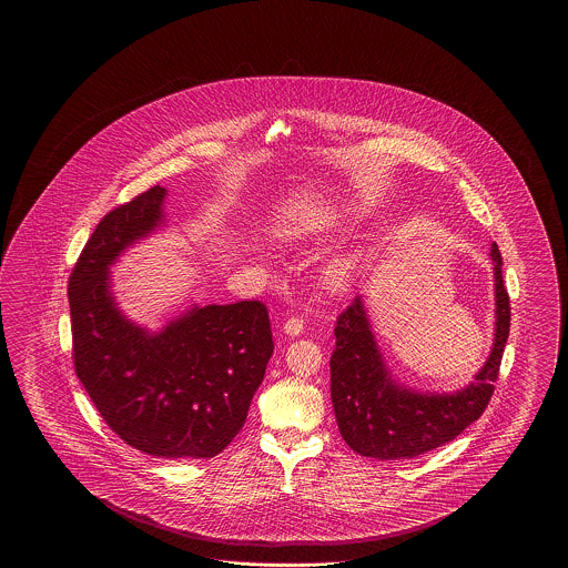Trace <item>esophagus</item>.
Here are the masks:
<instances>
[{
    "mask_svg": "<svg viewBox=\"0 0 568 568\" xmlns=\"http://www.w3.org/2000/svg\"><path fill=\"white\" fill-rule=\"evenodd\" d=\"M283 329H285V334H290V336H297V334H302V329H304V320L290 317V320L283 324Z\"/></svg>",
    "mask_w": 568,
    "mask_h": 568,
    "instance_id": "34e87169",
    "label": "esophagus"
}]
</instances>
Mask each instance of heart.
I'll return each mask as SVG.
<instances>
[{
    "label": "heart",
    "mask_w": 568,
    "mask_h": 568,
    "mask_svg": "<svg viewBox=\"0 0 568 568\" xmlns=\"http://www.w3.org/2000/svg\"><path fill=\"white\" fill-rule=\"evenodd\" d=\"M353 274V260L349 257H341V260H334L327 268V281L329 285L334 287H343L352 281Z\"/></svg>",
    "instance_id": "1"
}]
</instances>
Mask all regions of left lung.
<instances>
[{"label":"left lung","instance_id":"obj_1","mask_svg":"<svg viewBox=\"0 0 568 568\" xmlns=\"http://www.w3.org/2000/svg\"><path fill=\"white\" fill-rule=\"evenodd\" d=\"M489 255L496 278L494 349L475 383L462 392L417 394L396 385L378 353L362 296L353 297L336 317L329 392L338 430L353 452L375 459L417 458L454 440L484 415L511 327V304L496 244H491Z\"/></svg>","mask_w":568,"mask_h":568}]
</instances>
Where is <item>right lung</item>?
I'll return each instance as SVG.
<instances>
[{
    "label": "right lung",
    "instance_id": "right-lung-1",
    "mask_svg": "<svg viewBox=\"0 0 568 568\" xmlns=\"http://www.w3.org/2000/svg\"><path fill=\"white\" fill-rule=\"evenodd\" d=\"M155 185L112 209L68 281L72 359L110 430L153 458H213L241 433L274 352L260 300L191 308L158 334L130 324L109 290V266L162 223Z\"/></svg>",
    "mask_w": 568,
    "mask_h": 568
}]
</instances>
